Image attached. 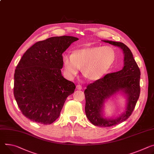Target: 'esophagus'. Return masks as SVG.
<instances>
[{
	"instance_id": "34e87169",
	"label": "esophagus",
	"mask_w": 154,
	"mask_h": 154,
	"mask_svg": "<svg viewBox=\"0 0 154 154\" xmlns=\"http://www.w3.org/2000/svg\"><path fill=\"white\" fill-rule=\"evenodd\" d=\"M76 89H77V90H82V87H81V85H76Z\"/></svg>"
}]
</instances>
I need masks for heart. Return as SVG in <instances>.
<instances>
[{
    "mask_svg": "<svg viewBox=\"0 0 154 154\" xmlns=\"http://www.w3.org/2000/svg\"><path fill=\"white\" fill-rule=\"evenodd\" d=\"M116 59L115 50L109 46L85 47L74 50L71 57H63L66 76L72 79L79 68L83 75L90 81L101 79L112 66Z\"/></svg>",
    "mask_w": 154,
    "mask_h": 154,
    "instance_id": "heart-1",
    "label": "heart"
}]
</instances>
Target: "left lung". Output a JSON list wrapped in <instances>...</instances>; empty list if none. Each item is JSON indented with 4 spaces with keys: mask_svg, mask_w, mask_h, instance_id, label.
Here are the masks:
<instances>
[{
    "mask_svg": "<svg viewBox=\"0 0 154 154\" xmlns=\"http://www.w3.org/2000/svg\"><path fill=\"white\" fill-rule=\"evenodd\" d=\"M121 48L124 54V66L120 71L107 74L103 78L90 83L84 91L85 114L90 122L101 127H112L125 121L131 115L140 94L139 68L130 48L118 42L103 40ZM120 92L127 97L125 110L116 119L104 118L103 108L105 101Z\"/></svg>",
    "mask_w": 154,
    "mask_h": 154,
    "instance_id": "obj_1",
    "label": "left lung"
}]
</instances>
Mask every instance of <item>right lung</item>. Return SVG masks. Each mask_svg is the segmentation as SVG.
Segmentation results:
<instances>
[{"instance_id":"add662e5","label":"right lung","mask_w":154,"mask_h":154,"mask_svg":"<svg viewBox=\"0 0 154 154\" xmlns=\"http://www.w3.org/2000/svg\"><path fill=\"white\" fill-rule=\"evenodd\" d=\"M79 38L53 37L27 50L14 74V96L22 114L31 121L48 125L60 114L67 97L75 89L63 77L62 54Z\"/></svg>"}]
</instances>
